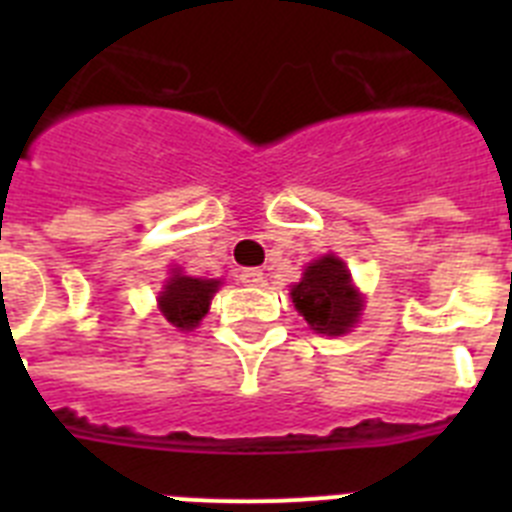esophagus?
Segmentation results:
<instances>
[{
	"mask_svg": "<svg viewBox=\"0 0 512 512\" xmlns=\"http://www.w3.org/2000/svg\"><path fill=\"white\" fill-rule=\"evenodd\" d=\"M241 282L246 284V287H264V271L261 269H243L241 271Z\"/></svg>",
	"mask_w": 512,
	"mask_h": 512,
	"instance_id": "obj_1",
	"label": "esophagus"
}]
</instances>
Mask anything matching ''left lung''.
<instances>
[{
  "label": "left lung",
  "instance_id": "left-lung-1",
  "mask_svg": "<svg viewBox=\"0 0 512 512\" xmlns=\"http://www.w3.org/2000/svg\"><path fill=\"white\" fill-rule=\"evenodd\" d=\"M289 295L307 325L325 336L348 333L359 323L364 310V297L359 295V289L351 282V271L336 253H325L312 261L300 282L292 284Z\"/></svg>",
  "mask_w": 512,
  "mask_h": 512
}]
</instances>
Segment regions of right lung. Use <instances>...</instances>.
<instances>
[{
	"label": "right lung",
	"mask_w": 512,
	"mask_h": 512,
	"mask_svg": "<svg viewBox=\"0 0 512 512\" xmlns=\"http://www.w3.org/2000/svg\"><path fill=\"white\" fill-rule=\"evenodd\" d=\"M220 284H223L220 279L187 277L182 274V269H174L171 277L166 279L164 292L158 295V310L174 328H197L210 310V302Z\"/></svg>",
	"instance_id": "right-lung-1"
}]
</instances>
